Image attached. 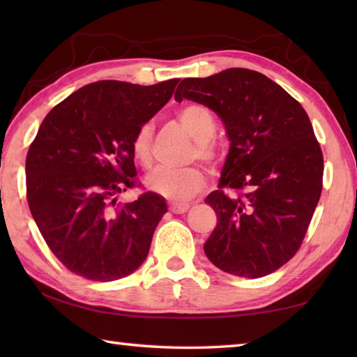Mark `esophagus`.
Instances as JSON below:
<instances>
[{"instance_id":"esophagus-1","label":"esophagus","mask_w":357,"mask_h":357,"mask_svg":"<svg viewBox=\"0 0 357 357\" xmlns=\"http://www.w3.org/2000/svg\"><path fill=\"white\" fill-rule=\"evenodd\" d=\"M190 208V203H170V211L174 214H184Z\"/></svg>"}]
</instances>
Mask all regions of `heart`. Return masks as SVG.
<instances>
[{
  "label": "heart",
  "mask_w": 357,
  "mask_h": 357,
  "mask_svg": "<svg viewBox=\"0 0 357 357\" xmlns=\"http://www.w3.org/2000/svg\"><path fill=\"white\" fill-rule=\"evenodd\" d=\"M178 119L184 130L195 142L193 153L197 159L204 162H213L215 153L211 140L215 135V119L208 108L203 105L190 104L179 110ZM151 144H153V126L149 123L142 124L132 138V153L135 160L143 167L151 165ZM146 187L172 202H185L204 187V174L197 167L187 168H167L159 167L151 172L146 179Z\"/></svg>",
  "instance_id": "heart-1"
}]
</instances>
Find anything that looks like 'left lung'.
Masks as SVG:
<instances>
[{
	"label": "left lung",
	"instance_id": "obj_1",
	"mask_svg": "<svg viewBox=\"0 0 357 357\" xmlns=\"http://www.w3.org/2000/svg\"><path fill=\"white\" fill-rule=\"evenodd\" d=\"M217 113L229 140L219 189L208 203L217 225L204 243L209 261L228 274L258 279L293 258L323 187V154L298 100L259 72L233 68L184 78L174 100ZM244 190L228 197L223 188Z\"/></svg>",
	"mask_w": 357,
	"mask_h": 357
}]
</instances>
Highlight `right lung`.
<instances>
[{
	"instance_id": "right-lung-1",
	"label": "right lung",
	"mask_w": 357,
	"mask_h": 357,
	"mask_svg": "<svg viewBox=\"0 0 357 357\" xmlns=\"http://www.w3.org/2000/svg\"><path fill=\"white\" fill-rule=\"evenodd\" d=\"M178 82L89 83L42 121L26 155V198L47 245L74 274L112 282L146 259L165 198L146 192L119 206L116 195L135 185L134 134Z\"/></svg>"
}]
</instances>
